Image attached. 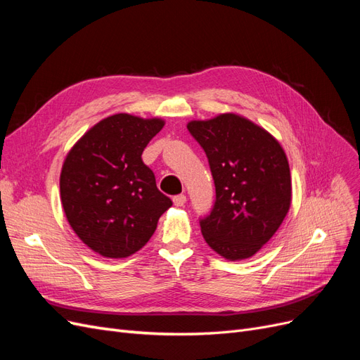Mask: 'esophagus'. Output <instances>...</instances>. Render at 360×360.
Here are the masks:
<instances>
[{
    "mask_svg": "<svg viewBox=\"0 0 360 360\" xmlns=\"http://www.w3.org/2000/svg\"><path fill=\"white\" fill-rule=\"evenodd\" d=\"M172 202L176 207H183L186 204V197H184V195H177V197L172 198Z\"/></svg>",
    "mask_w": 360,
    "mask_h": 360,
    "instance_id": "esophagus-1",
    "label": "esophagus"
}]
</instances>
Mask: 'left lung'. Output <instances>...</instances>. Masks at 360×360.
Returning <instances> with one entry per match:
<instances>
[{
	"label": "left lung",
	"instance_id": "8db88e82",
	"mask_svg": "<svg viewBox=\"0 0 360 360\" xmlns=\"http://www.w3.org/2000/svg\"><path fill=\"white\" fill-rule=\"evenodd\" d=\"M216 186L212 213L202 219L205 243L228 261L254 257L275 236L291 205V174L279 141L234 112L191 120Z\"/></svg>",
	"mask_w": 360,
	"mask_h": 360
}]
</instances>
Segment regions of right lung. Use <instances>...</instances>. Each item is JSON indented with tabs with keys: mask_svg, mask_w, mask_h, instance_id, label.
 I'll return each instance as SVG.
<instances>
[{
	"mask_svg": "<svg viewBox=\"0 0 360 360\" xmlns=\"http://www.w3.org/2000/svg\"><path fill=\"white\" fill-rule=\"evenodd\" d=\"M165 120L120 112L76 141L63 162L60 198L75 234L105 258H127L146 246L172 205L143 162Z\"/></svg>",
	"mask_w": 360,
	"mask_h": 360,
	"instance_id": "add662e5",
	"label": "right lung"
}]
</instances>
